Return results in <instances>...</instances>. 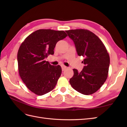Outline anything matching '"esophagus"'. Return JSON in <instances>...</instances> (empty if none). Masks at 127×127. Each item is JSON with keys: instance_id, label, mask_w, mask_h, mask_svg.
I'll return each mask as SVG.
<instances>
[{"instance_id": "esophagus-1", "label": "esophagus", "mask_w": 127, "mask_h": 127, "mask_svg": "<svg viewBox=\"0 0 127 127\" xmlns=\"http://www.w3.org/2000/svg\"><path fill=\"white\" fill-rule=\"evenodd\" d=\"M61 68H62V70L63 71H64L67 68V67L65 66H64V65H63V64L61 65Z\"/></svg>"}]
</instances>
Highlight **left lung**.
Here are the masks:
<instances>
[{
  "label": "left lung",
  "mask_w": 127,
  "mask_h": 127,
  "mask_svg": "<svg viewBox=\"0 0 127 127\" xmlns=\"http://www.w3.org/2000/svg\"><path fill=\"white\" fill-rule=\"evenodd\" d=\"M73 41L79 56L84 58L82 71L74 69L69 80L72 87L84 95L93 94L101 88L107 77L110 57L104 45L90 31L76 29L66 31Z\"/></svg>",
  "instance_id": "obj_1"
}]
</instances>
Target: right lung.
Here are the masks:
<instances>
[{
	"mask_svg": "<svg viewBox=\"0 0 127 127\" xmlns=\"http://www.w3.org/2000/svg\"><path fill=\"white\" fill-rule=\"evenodd\" d=\"M67 36L64 31L41 29L31 34L19 48L17 61L19 74L29 89L43 95L56 86L62 69L45 60L54 54L58 42Z\"/></svg>",
	"mask_w": 127,
	"mask_h": 127,
	"instance_id": "right-lung-1",
	"label": "right lung"
}]
</instances>
